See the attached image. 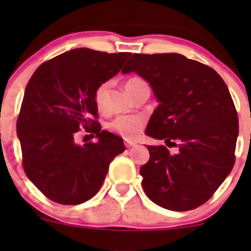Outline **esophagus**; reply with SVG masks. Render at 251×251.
Segmentation results:
<instances>
[{
    "label": "esophagus",
    "mask_w": 251,
    "mask_h": 251,
    "mask_svg": "<svg viewBox=\"0 0 251 251\" xmlns=\"http://www.w3.org/2000/svg\"><path fill=\"white\" fill-rule=\"evenodd\" d=\"M137 145V144L135 143H133V142H128V140H125V146L126 148H132V146H135Z\"/></svg>",
    "instance_id": "34e87169"
}]
</instances>
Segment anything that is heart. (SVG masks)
<instances>
[{"label": "heart", "instance_id": "1", "mask_svg": "<svg viewBox=\"0 0 251 251\" xmlns=\"http://www.w3.org/2000/svg\"><path fill=\"white\" fill-rule=\"evenodd\" d=\"M146 85L139 77H131L125 83L126 92L131 96L132 93L140 86ZM106 92H107V85L102 83L97 88L94 94V101H96L97 108L100 112L105 111V99ZM107 127L109 131L119 134L120 137L125 138L127 140H134L142 134L144 127H145V120L140 116H119L116 119L112 120L108 124Z\"/></svg>", "mask_w": 251, "mask_h": 251}]
</instances>
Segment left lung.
I'll use <instances>...</instances> for the list:
<instances>
[{"label":"left lung","instance_id":"left-lung-1","mask_svg":"<svg viewBox=\"0 0 251 251\" xmlns=\"http://www.w3.org/2000/svg\"><path fill=\"white\" fill-rule=\"evenodd\" d=\"M150 83L159 105L145 133L165 140L148 146L140 168L143 189L157 205L174 211L198 208L211 198L235 164L238 118L226 82L215 70L181 54H133L122 73Z\"/></svg>","mask_w":251,"mask_h":251}]
</instances>
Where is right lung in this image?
<instances>
[{
    "label": "right lung",
    "mask_w": 251,
    "mask_h": 251,
    "mask_svg": "<svg viewBox=\"0 0 251 251\" xmlns=\"http://www.w3.org/2000/svg\"><path fill=\"white\" fill-rule=\"evenodd\" d=\"M129 56L75 48L43 62L28 81L16 124L22 163L29 180L53 201L76 205L91 200L109 163L125 151L122 138L97 122L94 94ZM81 127L98 142L77 144Z\"/></svg>",
    "instance_id": "1"
}]
</instances>
